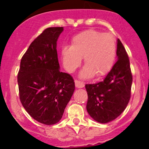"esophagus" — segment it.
<instances>
[{
    "label": "esophagus",
    "mask_w": 149,
    "mask_h": 149,
    "mask_svg": "<svg viewBox=\"0 0 149 149\" xmlns=\"http://www.w3.org/2000/svg\"><path fill=\"white\" fill-rule=\"evenodd\" d=\"M75 84H76V88H83L84 86V83L79 80H75Z\"/></svg>",
    "instance_id": "esophagus-1"
}]
</instances>
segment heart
Returning a JSON list of instances; mask_svg holds the SVG:
<instances>
[{
  "mask_svg": "<svg viewBox=\"0 0 149 149\" xmlns=\"http://www.w3.org/2000/svg\"><path fill=\"white\" fill-rule=\"evenodd\" d=\"M116 55L113 36L102 34L94 29L81 31L72 38L71 45L61 49L63 64L67 70L73 72L79 67L82 57L86 63L81 73L84 79L97 75H106L112 68Z\"/></svg>",
  "mask_w": 149,
  "mask_h": 149,
  "instance_id": "1",
  "label": "heart"
}]
</instances>
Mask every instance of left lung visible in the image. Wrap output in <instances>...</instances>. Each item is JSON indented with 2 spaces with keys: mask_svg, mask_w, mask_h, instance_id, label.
I'll list each match as a JSON object with an SVG mask.
<instances>
[{
  "mask_svg": "<svg viewBox=\"0 0 149 149\" xmlns=\"http://www.w3.org/2000/svg\"><path fill=\"white\" fill-rule=\"evenodd\" d=\"M118 61L102 81L86 84L88 94L86 109L97 122L114 120L125 110L130 99L133 76L128 55L118 39Z\"/></svg>",
  "mask_w": 149,
  "mask_h": 149,
  "instance_id": "8db88e82",
  "label": "left lung"
}]
</instances>
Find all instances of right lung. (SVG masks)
Instances as JSON below:
<instances>
[{
	"instance_id": "obj_1",
	"label": "right lung",
	"mask_w": 149,
	"mask_h": 149,
	"mask_svg": "<svg viewBox=\"0 0 149 149\" xmlns=\"http://www.w3.org/2000/svg\"><path fill=\"white\" fill-rule=\"evenodd\" d=\"M63 31L45 29L23 55L18 73L21 102L31 118L45 125L60 121L75 90L73 77L59 70L56 47Z\"/></svg>"
}]
</instances>
